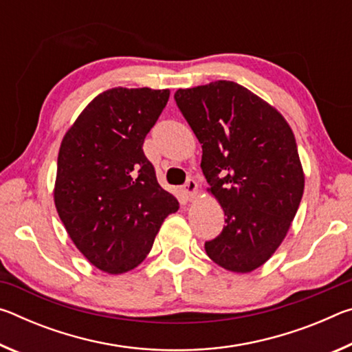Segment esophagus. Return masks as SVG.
I'll list each match as a JSON object with an SVG mask.
<instances>
[{
    "label": "esophagus",
    "mask_w": 352,
    "mask_h": 352,
    "mask_svg": "<svg viewBox=\"0 0 352 352\" xmlns=\"http://www.w3.org/2000/svg\"><path fill=\"white\" fill-rule=\"evenodd\" d=\"M183 194L188 200H194L199 195V186L195 180H188L186 184L183 186Z\"/></svg>",
    "instance_id": "1"
}]
</instances>
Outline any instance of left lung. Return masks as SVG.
Wrapping results in <instances>:
<instances>
[{"label": "left lung", "instance_id": "left-lung-1", "mask_svg": "<svg viewBox=\"0 0 352 352\" xmlns=\"http://www.w3.org/2000/svg\"><path fill=\"white\" fill-rule=\"evenodd\" d=\"M175 100L201 144L208 192L225 212L206 254L225 270L253 272L281 245L302 197L295 135L275 107L236 82L180 88Z\"/></svg>", "mask_w": 352, "mask_h": 352}]
</instances>
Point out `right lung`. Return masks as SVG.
Segmentation results:
<instances>
[{"label": "right lung", "instance_id": "1", "mask_svg": "<svg viewBox=\"0 0 352 352\" xmlns=\"http://www.w3.org/2000/svg\"><path fill=\"white\" fill-rule=\"evenodd\" d=\"M169 90L111 88L88 104L65 133L54 204L77 250L99 270L138 267L178 201L160 186L142 152Z\"/></svg>", "mask_w": 352, "mask_h": 352}]
</instances>
